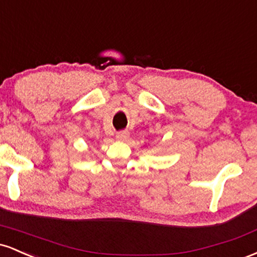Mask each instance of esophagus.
Masks as SVG:
<instances>
[{
  "instance_id": "obj_1",
  "label": "esophagus",
  "mask_w": 257,
  "mask_h": 257,
  "mask_svg": "<svg viewBox=\"0 0 257 257\" xmlns=\"http://www.w3.org/2000/svg\"><path fill=\"white\" fill-rule=\"evenodd\" d=\"M116 138L118 139L119 141H125L126 139L129 138V132H126V131H120V132H118L116 134Z\"/></svg>"
}]
</instances>
